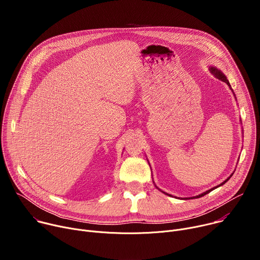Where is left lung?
<instances>
[{
	"label": "left lung",
	"instance_id": "obj_1",
	"mask_svg": "<svg viewBox=\"0 0 260 260\" xmlns=\"http://www.w3.org/2000/svg\"><path fill=\"white\" fill-rule=\"evenodd\" d=\"M211 70V72L214 74V75L218 78V79H220L221 81H223V82H225L230 87H231V84H230V82H229V80L226 79V77L224 76V74L223 73H221L219 70H217V69H215V68H211L210 69ZM232 176H233V174H232ZM231 176V177H232ZM231 177L230 178H228L224 182H222L220 185H219V186H221V185H223L224 183H226L230 179H231ZM219 186H216V187H214V188H212V189H210V190H208V191H206V192H204V193H202V194H200V196H197V197H193V198H191V199H197V198H202V197H204V196H206L207 193H209V192H211L213 189H215V188H217V187H219ZM166 193V192H165ZM166 194H168V193H166ZM168 196H170V194H168Z\"/></svg>",
	"mask_w": 260,
	"mask_h": 260
}]
</instances>
